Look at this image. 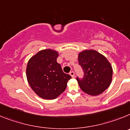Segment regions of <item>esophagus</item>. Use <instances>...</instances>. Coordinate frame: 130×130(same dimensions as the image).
Returning <instances> with one entry per match:
<instances>
[{"mask_svg": "<svg viewBox=\"0 0 130 130\" xmlns=\"http://www.w3.org/2000/svg\"><path fill=\"white\" fill-rule=\"evenodd\" d=\"M69 74H70V75H71V76L73 78L74 77V71H71V72H70Z\"/></svg>", "mask_w": 130, "mask_h": 130, "instance_id": "esophagus-1", "label": "esophagus"}]
</instances>
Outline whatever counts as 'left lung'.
Masks as SVG:
<instances>
[{
    "mask_svg": "<svg viewBox=\"0 0 130 130\" xmlns=\"http://www.w3.org/2000/svg\"><path fill=\"white\" fill-rule=\"evenodd\" d=\"M78 59L84 72V78H76L81 90L92 96L104 92L112 79V67L105 56L94 50L86 49L78 53Z\"/></svg>",
    "mask_w": 130,
    "mask_h": 130,
    "instance_id": "1",
    "label": "left lung"
}]
</instances>
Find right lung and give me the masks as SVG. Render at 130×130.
Wrapping results in <instances>:
<instances>
[{
    "mask_svg": "<svg viewBox=\"0 0 130 130\" xmlns=\"http://www.w3.org/2000/svg\"><path fill=\"white\" fill-rule=\"evenodd\" d=\"M59 53L52 49L42 50L28 61L26 76L35 93L44 99H54L65 90L71 78L63 72L57 62Z\"/></svg>",
    "mask_w": 130,
    "mask_h": 130,
    "instance_id": "right-lung-1",
    "label": "right lung"
}]
</instances>
